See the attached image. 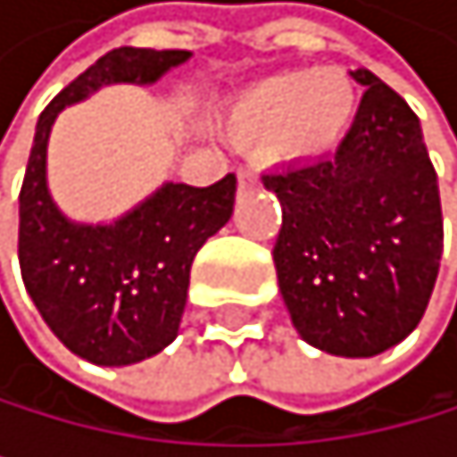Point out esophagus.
I'll list each match as a JSON object with an SVG mask.
<instances>
[{"mask_svg":"<svg viewBox=\"0 0 457 457\" xmlns=\"http://www.w3.org/2000/svg\"><path fill=\"white\" fill-rule=\"evenodd\" d=\"M257 183H260V179H257V174H254L252 169H240V171H237V186H240V191L254 188Z\"/></svg>","mask_w":457,"mask_h":457,"instance_id":"1","label":"esophagus"}]
</instances>
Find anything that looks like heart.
<instances>
[{
  "instance_id": "b5f03b06",
  "label": "heart",
  "mask_w": 457,
  "mask_h": 457,
  "mask_svg": "<svg viewBox=\"0 0 457 457\" xmlns=\"http://www.w3.org/2000/svg\"><path fill=\"white\" fill-rule=\"evenodd\" d=\"M358 111L354 85L340 68H297L257 79L226 111V129L269 143L274 157L312 160L346 137Z\"/></svg>"
}]
</instances>
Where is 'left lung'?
Instances as JSON below:
<instances>
[{
	"instance_id": "left-lung-1",
	"label": "left lung",
	"mask_w": 457,
	"mask_h": 457,
	"mask_svg": "<svg viewBox=\"0 0 457 457\" xmlns=\"http://www.w3.org/2000/svg\"><path fill=\"white\" fill-rule=\"evenodd\" d=\"M332 157L263 174L283 226L274 269L300 337L340 358H372L427 312L444 252L438 174L415 111L372 71Z\"/></svg>"
}]
</instances>
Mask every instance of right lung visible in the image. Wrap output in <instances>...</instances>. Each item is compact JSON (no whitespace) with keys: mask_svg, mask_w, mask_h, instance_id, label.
<instances>
[{"mask_svg":"<svg viewBox=\"0 0 457 457\" xmlns=\"http://www.w3.org/2000/svg\"><path fill=\"white\" fill-rule=\"evenodd\" d=\"M188 51L113 48L42 111L19 191V266L30 300L62 344L96 366H129L179 332L194 254L228 223L237 177L209 188L165 183L113 223H73L48 191V137L59 111L103 85H151Z\"/></svg>","mask_w":457,"mask_h":457,"instance_id":"right-lung-1","label":"right lung"}]
</instances>
